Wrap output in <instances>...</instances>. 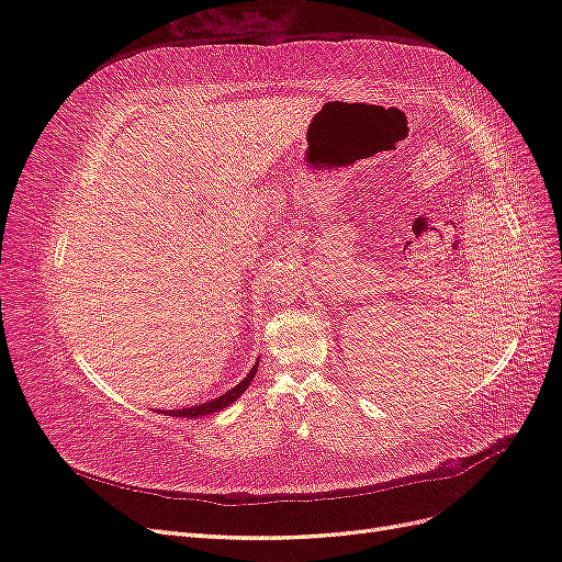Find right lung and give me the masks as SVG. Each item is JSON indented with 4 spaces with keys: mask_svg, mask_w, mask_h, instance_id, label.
<instances>
[{
    "mask_svg": "<svg viewBox=\"0 0 562 562\" xmlns=\"http://www.w3.org/2000/svg\"><path fill=\"white\" fill-rule=\"evenodd\" d=\"M255 372H258V368H252V370L248 372V378H246V380H241L239 384H236L234 389H229L227 394H223V396H217V398H213V401H209V403H201V405L184 407V411H171L168 415H171V417H201V415H211V413L223 411V407H227L229 403H234L236 398H239V396L244 394L246 386L252 382Z\"/></svg>",
    "mask_w": 562,
    "mask_h": 562,
    "instance_id": "1",
    "label": "right lung"
}]
</instances>
